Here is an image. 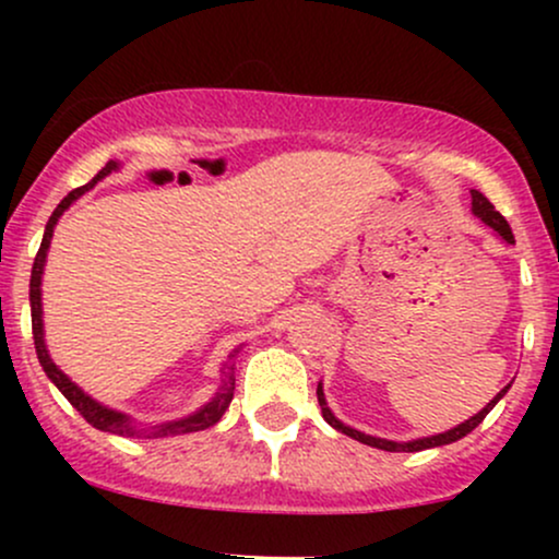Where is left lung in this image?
Wrapping results in <instances>:
<instances>
[{"label":"left lung","instance_id":"obj_1","mask_svg":"<svg viewBox=\"0 0 559 559\" xmlns=\"http://www.w3.org/2000/svg\"><path fill=\"white\" fill-rule=\"evenodd\" d=\"M471 197H473V213H476V215L480 217V221L486 223V226H491L493 230H497V234L502 236V239H504L507 243H515V236H512L510 223L504 221V215H502V213H497V210H493V204L489 202V199H486L484 194H480V191H471ZM507 389H510V386H507ZM507 389L499 391V394L493 396V400H491L489 404H486V407L480 409L478 415H473V418H471V420H465L463 426L452 428V431L439 433V436H428V439H415V441H407V444H396V441L376 439V436H365V433H360V431H355V428L344 426L342 420L333 418V413L329 409V404H325L323 389H320V386H318V402H320V409H323V418H325V423H329V426L336 428V431H342V433H346V436H352V439H355V441H362V444H368V447L383 449V452H420V449H431V447H444V444H452V441L463 439V436L471 433L473 428H476L478 423L484 420L486 415L491 413L493 404H497L499 400H502V396L507 394Z\"/></svg>","mask_w":559,"mask_h":559}]
</instances>
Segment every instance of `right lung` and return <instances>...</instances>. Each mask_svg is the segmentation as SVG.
I'll return each mask as SVG.
<instances>
[{
  "label": "right lung",
  "instance_id": "obj_1",
  "mask_svg": "<svg viewBox=\"0 0 559 559\" xmlns=\"http://www.w3.org/2000/svg\"><path fill=\"white\" fill-rule=\"evenodd\" d=\"M118 168L115 163H107L105 168L96 173V178L92 183L86 186H79V189H73L70 194L62 199L60 204H57V210L49 217L47 223V230H44V239H41V247H38L36 252V260H34V271H31V325H34V344H36V355H38V362H41L44 373L52 378V383L57 389L66 394V400L73 404L75 409L83 415V420L92 423L94 428H99V431H107V433H118V436H141V431L136 426H133L131 420L126 418L123 413H115V409H107L102 407L99 402H94L92 396H86L83 391L75 386L70 378L62 373L60 368L52 362V357L47 355V346H44V329H41V273H44V262H47V249H49V241H52V230L57 226V217H60L70 204L79 199L83 191H88L92 186L99 181V178H105L107 173ZM234 357V355H230ZM234 370V368H230ZM230 400H234V376L226 373V381H223V386L217 389L215 400L210 404H204L202 409H199L197 415H189V418L183 420H173V423H165V426H155L152 431H144L150 436H178V433H191V431H204V428L215 426L217 420L223 418V413L228 409Z\"/></svg>",
  "mask_w": 559,
  "mask_h": 559
}]
</instances>
